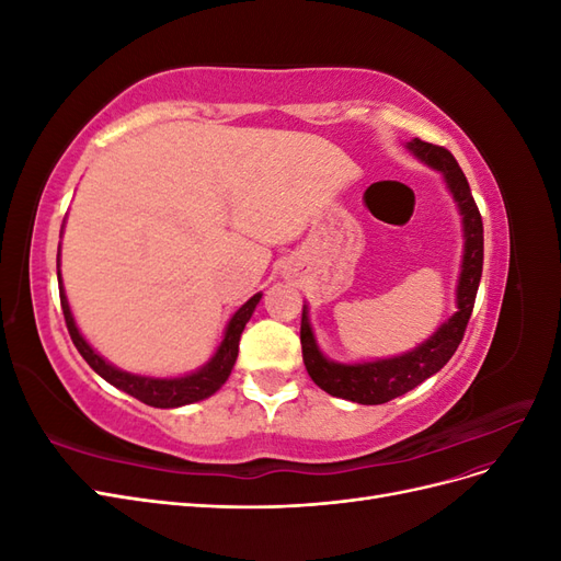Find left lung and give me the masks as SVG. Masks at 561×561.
I'll return each instance as SVG.
<instances>
[{"label":"left lung","mask_w":561,"mask_h":561,"mask_svg":"<svg viewBox=\"0 0 561 561\" xmlns=\"http://www.w3.org/2000/svg\"><path fill=\"white\" fill-rule=\"evenodd\" d=\"M414 154L426 161L428 165L443 171L449 192L454 194L458 210L463 215V233H466V248H463V266L461 278H458L456 301L458 311L439 328L428 342H423L414 351L398 355V358L375 360V363H358V365H339L328 360L316 346V339L309 325L307 309L301 311V355L304 365H307L309 377L320 386L325 393L334 398H344L360 404H383L398 396H404L407 390L416 388L421 381L433 377L435 371L443 369L451 355L456 353L458 344L463 342V334L468 328V320L474 307V297H478V287L482 278V262H484V229H482V215L478 210V203L472 198L470 184L456 163L451 151L423 142L414 138L407 142Z\"/></svg>","instance_id":"obj_1"}]
</instances>
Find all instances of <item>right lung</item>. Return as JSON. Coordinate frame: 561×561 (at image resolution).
Returning <instances> with one entry per match:
<instances>
[{
	"label": "right lung",
	"instance_id": "obj_1",
	"mask_svg": "<svg viewBox=\"0 0 561 561\" xmlns=\"http://www.w3.org/2000/svg\"><path fill=\"white\" fill-rule=\"evenodd\" d=\"M58 287H60V307H62V316H65V325H67V332H70V336H72L77 351L81 353V358L87 360L100 377L110 381L112 386H116L118 390H124V393L138 398L140 402H145L149 407H161V410H171V407H182V404L206 400L215 393V390H219V386L229 379L236 358H239V342H241V334L245 330V322L250 320L254 307H257L262 299V295H254L243 304L239 311L233 313L222 344H219L217 353L213 355L208 365H203L198 371H194V375H186L180 379H151V377L128 375V371L116 369L114 365L100 358V355L87 344V339L79 334V330L75 325V318L70 313V304H67V297L62 293L60 278H58Z\"/></svg>",
	"mask_w": 561,
	"mask_h": 561
}]
</instances>
